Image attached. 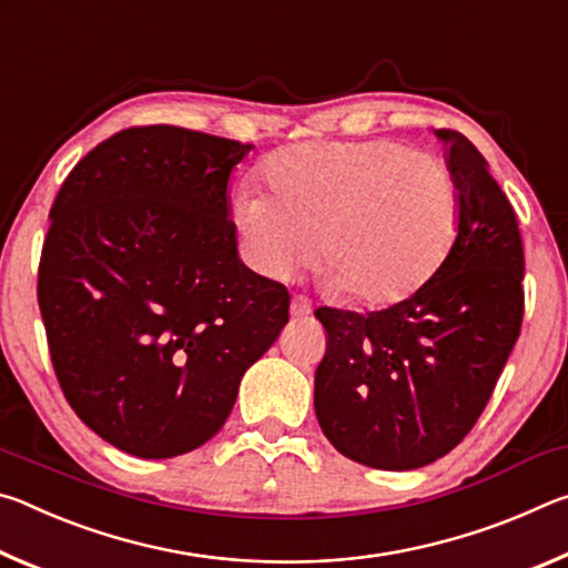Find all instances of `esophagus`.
Returning <instances> with one entry per match:
<instances>
[{
    "label": "esophagus",
    "mask_w": 568,
    "mask_h": 568,
    "mask_svg": "<svg viewBox=\"0 0 568 568\" xmlns=\"http://www.w3.org/2000/svg\"><path fill=\"white\" fill-rule=\"evenodd\" d=\"M311 311H313V305L305 295H293V301H291L293 318H305V315H311Z\"/></svg>",
    "instance_id": "1"
}]
</instances>
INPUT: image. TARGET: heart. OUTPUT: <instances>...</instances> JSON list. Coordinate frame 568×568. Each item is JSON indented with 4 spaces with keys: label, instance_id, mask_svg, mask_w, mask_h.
Masks as SVG:
<instances>
[{
    "label": "heart",
    "instance_id": "1",
    "mask_svg": "<svg viewBox=\"0 0 568 568\" xmlns=\"http://www.w3.org/2000/svg\"><path fill=\"white\" fill-rule=\"evenodd\" d=\"M235 220L250 261L287 277L311 261L358 305H393L420 291L456 245L460 195L438 160L390 140L297 142L275 150Z\"/></svg>",
    "mask_w": 568,
    "mask_h": 568
}]
</instances>
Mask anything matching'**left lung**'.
Instances as JSON below:
<instances>
[{
    "instance_id": "1",
    "label": "left lung",
    "mask_w": 568,
    "mask_h": 568,
    "mask_svg": "<svg viewBox=\"0 0 568 568\" xmlns=\"http://www.w3.org/2000/svg\"><path fill=\"white\" fill-rule=\"evenodd\" d=\"M436 134L450 145L460 195L448 261L420 291L383 311H315L325 328L315 416L345 458L383 470L434 464L470 434L524 321L514 205L464 134Z\"/></svg>"
}]
</instances>
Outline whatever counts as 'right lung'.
<instances>
[{
    "label": "right lung",
    "instance_id": "1",
    "mask_svg": "<svg viewBox=\"0 0 568 568\" xmlns=\"http://www.w3.org/2000/svg\"><path fill=\"white\" fill-rule=\"evenodd\" d=\"M247 150L140 124L57 192L37 275L52 368L77 416L124 454L172 458L213 438L287 323L285 285L237 261L227 180Z\"/></svg>",
    "mask_w": 568,
    "mask_h": 568
}]
</instances>
